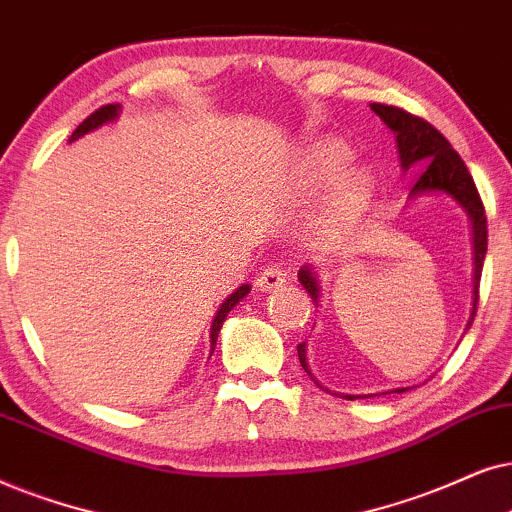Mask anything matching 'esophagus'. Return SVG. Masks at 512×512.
Masks as SVG:
<instances>
[{
	"label": "esophagus",
	"mask_w": 512,
	"mask_h": 512,
	"mask_svg": "<svg viewBox=\"0 0 512 512\" xmlns=\"http://www.w3.org/2000/svg\"><path fill=\"white\" fill-rule=\"evenodd\" d=\"M285 283H288V274H285V269L281 267V264H269V267L264 269L260 276H257V288L264 292L283 288Z\"/></svg>",
	"instance_id": "obj_1"
}]
</instances>
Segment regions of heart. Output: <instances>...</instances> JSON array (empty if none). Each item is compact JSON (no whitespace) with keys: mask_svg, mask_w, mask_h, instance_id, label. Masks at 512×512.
Returning <instances> with one entry per match:
<instances>
[{"mask_svg":"<svg viewBox=\"0 0 512 512\" xmlns=\"http://www.w3.org/2000/svg\"><path fill=\"white\" fill-rule=\"evenodd\" d=\"M349 156V147L337 138L313 140L304 152V175L313 189L323 187L338 177L332 185L330 199H327V222L332 227H344V224L356 220L372 196L374 180L370 170L349 168L342 176L338 175L349 161Z\"/></svg>","mask_w":512,"mask_h":512,"instance_id":"heart-1","label":"heart"}]
</instances>
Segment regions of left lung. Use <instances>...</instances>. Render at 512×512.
Here are the masks:
<instances>
[{"label": "left lung", "instance_id": "obj_1", "mask_svg": "<svg viewBox=\"0 0 512 512\" xmlns=\"http://www.w3.org/2000/svg\"><path fill=\"white\" fill-rule=\"evenodd\" d=\"M372 112L384 121V124L395 133V142H398V154H400V166L403 170H421L417 182H414L410 196H421L428 192H445L452 196L454 201H459L473 222V255H475V290H473V313H470L468 325H473L475 311H478V288H480V276H482V262H485L487 252V215L482 199L475 187L473 177H470L466 163L459 154L454 152L445 135L438 128H433L428 121L414 114L405 112V109L393 107V105H381V102H372ZM299 283L304 285V290L309 292L313 302H318V278L316 271L306 267L299 271ZM299 363H302L304 372L316 381L309 363H306V344L297 346ZM318 384V381H316ZM320 386V384H318ZM407 388H393L388 393H405ZM344 398L356 400L367 398V395H344Z\"/></svg>", "mask_w": 512, "mask_h": 512}]
</instances>
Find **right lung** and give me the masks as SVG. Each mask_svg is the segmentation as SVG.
<instances>
[{
    "label": "right lung",
    "mask_w": 512,
    "mask_h": 512,
    "mask_svg": "<svg viewBox=\"0 0 512 512\" xmlns=\"http://www.w3.org/2000/svg\"><path fill=\"white\" fill-rule=\"evenodd\" d=\"M119 105H105V107H100V109H95V112L91 114V117L88 119H84L81 121V124L77 126V131L72 133V138H70V142L72 140H77V138H81V135H86V133H91V131H95V128H100L102 124H107V121H114L117 119V114H119ZM250 292V285H241V288H238L236 292H231V295L224 299L222 302V306H220V311L215 313V320H213V325H210V344H213V349H215V342H217V335H220V327H222V323H224V318H227V313L234 309V306L241 302V299L248 295Z\"/></svg>",
    "instance_id": "add662e5"
}]
</instances>
